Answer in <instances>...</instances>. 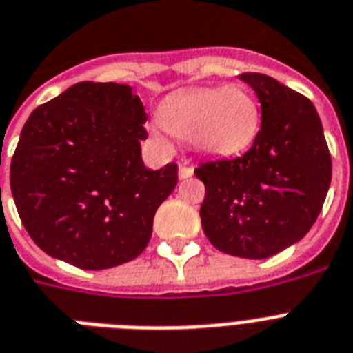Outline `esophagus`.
<instances>
[{
    "instance_id": "34e87169",
    "label": "esophagus",
    "mask_w": 353,
    "mask_h": 353,
    "mask_svg": "<svg viewBox=\"0 0 353 353\" xmlns=\"http://www.w3.org/2000/svg\"><path fill=\"white\" fill-rule=\"evenodd\" d=\"M192 174H194V168L188 167L186 163L179 165V179H188V177H192Z\"/></svg>"
}]
</instances>
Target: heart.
<instances>
[{
	"label": "heart",
	"mask_w": 353,
	"mask_h": 353,
	"mask_svg": "<svg viewBox=\"0 0 353 353\" xmlns=\"http://www.w3.org/2000/svg\"><path fill=\"white\" fill-rule=\"evenodd\" d=\"M156 136L170 134L192 141L206 156L228 157L246 150L259 132L261 114L256 97L243 87L194 88L161 103Z\"/></svg>",
	"instance_id": "b5f03b06"
}]
</instances>
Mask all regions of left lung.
Here are the masks:
<instances>
[{
    "instance_id": "obj_1",
    "label": "left lung",
    "mask_w": 353,
    "mask_h": 353,
    "mask_svg": "<svg viewBox=\"0 0 353 353\" xmlns=\"http://www.w3.org/2000/svg\"><path fill=\"white\" fill-rule=\"evenodd\" d=\"M261 103V130L246 154L203 163L199 216L217 250L266 259L301 241L319 216L332 159L319 114L308 97L265 74L239 76Z\"/></svg>"
}]
</instances>
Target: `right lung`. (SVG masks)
Masks as SVG:
<instances>
[{"label":"right lung","mask_w":353,"mask_h":353,"mask_svg":"<svg viewBox=\"0 0 353 353\" xmlns=\"http://www.w3.org/2000/svg\"><path fill=\"white\" fill-rule=\"evenodd\" d=\"M147 112L128 85L81 81L37 107L19 136L10 190L45 254L83 270L136 259L177 185V165L145 167Z\"/></svg>","instance_id":"1"}]
</instances>
